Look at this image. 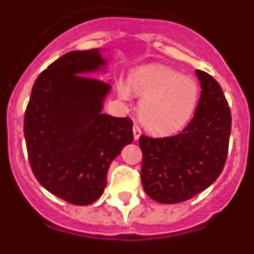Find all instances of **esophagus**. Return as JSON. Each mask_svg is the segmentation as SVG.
Segmentation results:
<instances>
[{
    "instance_id": "34e87169",
    "label": "esophagus",
    "mask_w": 254,
    "mask_h": 254,
    "mask_svg": "<svg viewBox=\"0 0 254 254\" xmlns=\"http://www.w3.org/2000/svg\"><path fill=\"white\" fill-rule=\"evenodd\" d=\"M140 136H141V129H140V127H138L137 125H134L133 126V138L136 141L138 140V138H140Z\"/></svg>"
}]
</instances>
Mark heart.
<instances>
[{
	"label": "heart",
	"instance_id": "b5f03b06",
	"mask_svg": "<svg viewBox=\"0 0 254 254\" xmlns=\"http://www.w3.org/2000/svg\"><path fill=\"white\" fill-rule=\"evenodd\" d=\"M118 91L125 100L131 98V93L142 99L138 108L140 121L151 133L160 136L185 127L199 96V86L194 78L161 64L133 69L129 75V86L120 84Z\"/></svg>",
	"mask_w": 254,
	"mask_h": 254
}]
</instances>
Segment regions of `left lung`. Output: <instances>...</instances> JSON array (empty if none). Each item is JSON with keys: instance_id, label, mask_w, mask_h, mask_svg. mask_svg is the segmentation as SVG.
I'll use <instances>...</instances> for the list:
<instances>
[{"instance_id": "8db88e82", "label": "left lung", "mask_w": 254, "mask_h": 254, "mask_svg": "<svg viewBox=\"0 0 254 254\" xmlns=\"http://www.w3.org/2000/svg\"><path fill=\"white\" fill-rule=\"evenodd\" d=\"M201 96L186 128L170 137L141 134V182L147 196L160 203H178L202 192L223 172L232 131V114L221 86L196 69Z\"/></svg>"}]
</instances>
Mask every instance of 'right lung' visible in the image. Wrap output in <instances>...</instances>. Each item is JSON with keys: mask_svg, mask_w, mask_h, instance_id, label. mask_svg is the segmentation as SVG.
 Here are the masks:
<instances>
[{"mask_svg": "<svg viewBox=\"0 0 254 254\" xmlns=\"http://www.w3.org/2000/svg\"><path fill=\"white\" fill-rule=\"evenodd\" d=\"M105 66L99 49L68 52L38 76L26 107L31 170L47 190L72 205L102 196L109 165L133 141L128 117L102 112L111 85L89 73Z\"/></svg>", "mask_w": 254, "mask_h": 254, "instance_id": "right-lung-1", "label": "right lung"}]
</instances>
